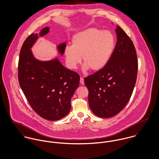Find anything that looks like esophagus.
Here are the masks:
<instances>
[{
    "mask_svg": "<svg viewBox=\"0 0 159 159\" xmlns=\"http://www.w3.org/2000/svg\"><path fill=\"white\" fill-rule=\"evenodd\" d=\"M80 84H81L82 85H84V78L82 77L80 78Z\"/></svg>",
    "mask_w": 159,
    "mask_h": 159,
    "instance_id": "34e87169",
    "label": "esophagus"
}]
</instances>
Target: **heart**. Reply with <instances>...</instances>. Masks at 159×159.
Masks as SVG:
<instances>
[{"label":"heart","instance_id":"b5f03b06","mask_svg":"<svg viewBox=\"0 0 159 159\" xmlns=\"http://www.w3.org/2000/svg\"><path fill=\"white\" fill-rule=\"evenodd\" d=\"M115 47V39L109 32L90 28L72 37L71 47L64 51L67 66L75 70L81 63L84 68L96 72L102 70L109 62Z\"/></svg>","mask_w":159,"mask_h":159}]
</instances>
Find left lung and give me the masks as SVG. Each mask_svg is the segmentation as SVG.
<instances>
[{
    "label": "left lung",
    "mask_w": 159,
    "mask_h": 159,
    "mask_svg": "<svg viewBox=\"0 0 159 159\" xmlns=\"http://www.w3.org/2000/svg\"><path fill=\"white\" fill-rule=\"evenodd\" d=\"M115 31L117 42L109 62L84 79L90 109L100 118L112 117L123 109L137 80L138 60L134 43L119 25Z\"/></svg>",
    "instance_id": "8db88e82"
}]
</instances>
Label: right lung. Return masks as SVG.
<instances>
[{"instance_id":"1","label":"right lung","mask_w":159,"mask_h":159,"mask_svg":"<svg viewBox=\"0 0 159 159\" xmlns=\"http://www.w3.org/2000/svg\"><path fill=\"white\" fill-rule=\"evenodd\" d=\"M49 27L43 28L40 36L46 35ZM38 38L34 33L24 41L19 54L18 80L29 104L41 117L57 121L71 110V99L79 85V74L63 66L57 58L41 61L34 57L30 48ZM66 43L58 46L64 53Z\"/></svg>"}]
</instances>
